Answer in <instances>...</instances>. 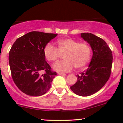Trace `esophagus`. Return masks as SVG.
I'll return each mask as SVG.
<instances>
[{"instance_id":"34e87169","label":"esophagus","mask_w":123,"mask_h":123,"mask_svg":"<svg viewBox=\"0 0 123 123\" xmlns=\"http://www.w3.org/2000/svg\"><path fill=\"white\" fill-rule=\"evenodd\" d=\"M58 74H59V75H63V76H65V75H66V74H65V73H58Z\"/></svg>"}]
</instances>
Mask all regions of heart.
<instances>
[{
    "instance_id": "1",
    "label": "heart",
    "mask_w": 123,
    "mask_h": 123,
    "mask_svg": "<svg viewBox=\"0 0 123 123\" xmlns=\"http://www.w3.org/2000/svg\"><path fill=\"white\" fill-rule=\"evenodd\" d=\"M58 48L51 43L46 44L43 54L46 60L55 62L64 55L65 59L55 64L54 70L59 73H65L72 70L74 66L76 69H83L90 62L91 48L88 43L80 42L72 38H64L57 42Z\"/></svg>"
}]
</instances>
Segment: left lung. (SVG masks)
<instances>
[{"instance_id":"1","label":"left lung","mask_w":123,"mask_h":123,"mask_svg":"<svg viewBox=\"0 0 123 123\" xmlns=\"http://www.w3.org/2000/svg\"><path fill=\"white\" fill-rule=\"evenodd\" d=\"M81 37L90 44L93 56L88 68L76 75L77 81L70 89L76 95L88 96L98 92L108 80L111 73L112 54L102 38L88 33H81Z\"/></svg>"}]
</instances>
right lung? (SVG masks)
I'll return each mask as SVG.
<instances>
[{
	"mask_svg": "<svg viewBox=\"0 0 123 123\" xmlns=\"http://www.w3.org/2000/svg\"><path fill=\"white\" fill-rule=\"evenodd\" d=\"M58 34L31 31L16 40L9 54L11 75L15 84L29 96L45 94L56 73L45 61L43 49ZM41 71L45 73L42 74Z\"/></svg>",
	"mask_w": 123,
	"mask_h": 123,
	"instance_id": "obj_1",
	"label": "right lung"
}]
</instances>
